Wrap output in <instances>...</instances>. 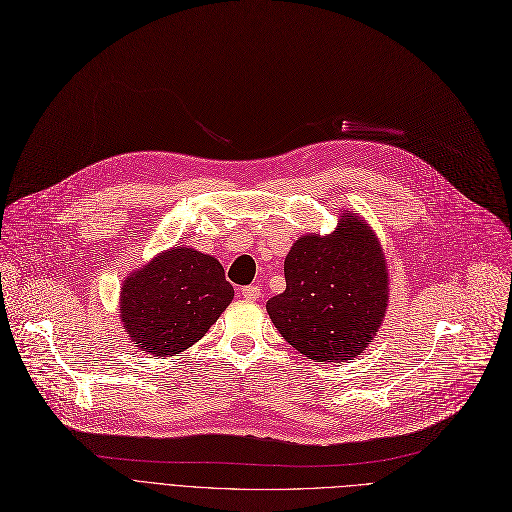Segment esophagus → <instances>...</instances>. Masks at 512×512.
Wrapping results in <instances>:
<instances>
[{"instance_id":"obj_1","label":"esophagus","mask_w":512,"mask_h":512,"mask_svg":"<svg viewBox=\"0 0 512 512\" xmlns=\"http://www.w3.org/2000/svg\"><path fill=\"white\" fill-rule=\"evenodd\" d=\"M242 295H244V299H248V301H258L260 295H262V289H260L258 285H250V287H244V289H242Z\"/></svg>"}]
</instances>
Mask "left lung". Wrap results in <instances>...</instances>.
Instances as JSON below:
<instances>
[{"label": "left lung", "instance_id": "1", "mask_svg": "<svg viewBox=\"0 0 512 512\" xmlns=\"http://www.w3.org/2000/svg\"><path fill=\"white\" fill-rule=\"evenodd\" d=\"M287 289L268 299L279 334L316 363L357 359L377 336L389 303L381 242L355 211L332 233H305L285 258Z\"/></svg>", "mask_w": 512, "mask_h": 512}]
</instances>
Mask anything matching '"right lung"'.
I'll use <instances>...</instances> for the list:
<instances>
[{
	"label": "right lung",
	"mask_w": 512,
	"mask_h": 512,
	"mask_svg": "<svg viewBox=\"0 0 512 512\" xmlns=\"http://www.w3.org/2000/svg\"><path fill=\"white\" fill-rule=\"evenodd\" d=\"M231 299L233 287L215 256L176 246L129 272L119 313L139 350L174 357L209 332Z\"/></svg>",
	"instance_id": "add662e5"
}]
</instances>
